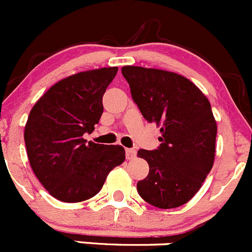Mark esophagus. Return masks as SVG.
Masks as SVG:
<instances>
[{"instance_id": "34e87169", "label": "esophagus", "mask_w": 252, "mask_h": 252, "mask_svg": "<svg viewBox=\"0 0 252 252\" xmlns=\"http://www.w3.org/2000/svg\"><path fill=\"white\" fill-rule=\"evenodd\" d=\"M126 156L128 159H134L136 157V151L134 149H126Z\"/></svg>"}]
</instances>
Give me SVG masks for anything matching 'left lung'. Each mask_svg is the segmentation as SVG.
<instances>
[{
	"mask_svg": "<svg viewBox=\"0 0 252 252\" xmlns=\"http://www.w3.org/2000/svg\"><path fill=\"white\" fill-rule=\"evenodd\" d=\"M122 74L144 118L159 126L157 150H139L150 171L136 184L139 195L158 208L187 204L212 169L217 124L210 101L183 75L156 68L124 65Z\"/></svg>",
	"mask_w": 252,
	"mask_h": 252,
	"instance_id": "left-lung-1",
	"label": "left lung"
}]
</instances>
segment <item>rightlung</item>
Returning <instances> with one entry per match:
<instances>
[{"label": "right lung", "mask_w": 252, "mask_h": 252, "mask_svg": "<svg viewBox=\"0 0 252 252\" xmlns=\"http://www.w3.org/2000/svg\"><path fill=\"white\" fill-rule=\"evenodd\" d=\"M117 67L67 77L39 98L24 129L30 166L45 189L63 202L95 196L114 167L126 159L121 145L86 142L103 112L102 96Z\"/></svg>", "instance_id": "1"}]
</instances>
